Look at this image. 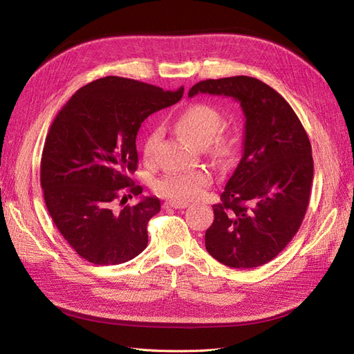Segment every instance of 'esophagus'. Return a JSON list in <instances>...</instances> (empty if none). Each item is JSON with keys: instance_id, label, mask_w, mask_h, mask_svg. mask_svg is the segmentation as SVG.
I'll return each instance as SVG.
<instances>
[{"instance_id": "1", "label": "esophagus", "mask_w": 354, "mask_h": 354, "mask_svg": "<svg viewBox=\"0 0 354 354\" xmlns=\"http://www.w3.org/2000/svg\"><path fill=\"white\" fill-rule=\"evenodd\" d=\"M165 208H174V209H185L189 207L187 202H177V201H169L164 203Z\"/></svg>"}]
</instances>
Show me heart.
<instances>
[{"mask_svg": "<svg viewBox=\"0 0 354 354\" xmlns=\"http://www.w3.org/2000/svg\"><path fill=\"white\" fill-rule=\"evenodd\" d=\"M223 115L209 104L194 103L180 113L176 121L177 131L195 147L208 146L216 156H229L233 152V138L227 134H217L223 127ZM160 140V131L153 130L147 134L143 145V156L153 159L156 146ZM212 183L207 169H190L185 173H173L155 181L153 189L159 196L171 201L186 202L201 196Z\"/></svg>", "mask_w": 354, "mask_h": 354, "instance_id": "1", "label": "heart"}]
</instances>
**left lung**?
<instances>
[{
    "label": "left lung",
    "mask_w": 354,
    "mask_h": 354,
    "mask_svg": "<svg viewBox=\"0 0 354 354\" xmlns=\"http://www.w3.org/2000/svg\"><path fill=\"white\" fill-rule=\"evenodd\" d=\"M227 95L245 113L243 155L229 178L205 248L234 269L272 261L304 220L313 181L312 145L301 121L282 95L251 77L207 80L189 90Z\"/></svg>",
    "instance_id": "1"
}]
</instances>
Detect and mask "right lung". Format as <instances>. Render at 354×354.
<instances>
[{"label": "right lung", "mask_w": 354, "mask_h": 354, "mask_svg": "<svg viewBox=\"0 0 354 354\" xmlns=\"http://www.w3.org/2000/svg\"><path fill=\"white\" fill-rule=\"evenodd\" d=\"M185 88H162L106 77L84 85L53 121L41 158V187L50 216L72 248L97 266L133 260L147 246L158 198L116 208L138 196L136 137L149 115L177 103Z\"/></svg>", "instance_id": "add662e5"}]
</instances>
